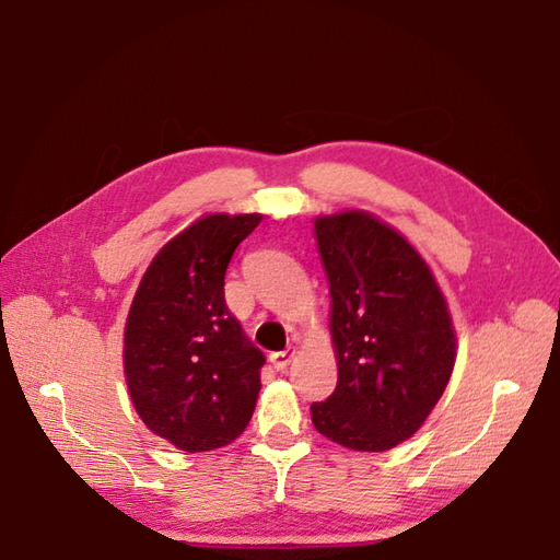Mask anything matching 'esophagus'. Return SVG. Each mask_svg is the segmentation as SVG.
<instances>
[{
    "mask_svg": "<svg viewBox=\"0 0 560 560\" xmlns=\"http://www.w3.org/2000/svg\"><path fill=\"white\" fill-rule=\"evenodd\" d=\"M293 355H295L293 347L283 349V351H273V353H269V363L277 368V371H287L289 363L293 361Z\"/></svg>",
    "mask_w": 560,
    "mask_h": 560,
    "instance_id": "obj_1",
    "label": "esophagus"
}]
</instances>
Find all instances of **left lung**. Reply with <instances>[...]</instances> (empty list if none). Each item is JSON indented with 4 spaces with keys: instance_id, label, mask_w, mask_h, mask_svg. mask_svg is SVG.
<instances>
[{
    "instance_id": "left-lung-1",
    "label": "left lung",
    "mask_w": 560,
    "mask_h": 560,
    "mask_svg": "<svg viewBox=\"0 0 560 560\" xmlns=\"http://www.w3.org/2000/svg\"><path fill=\"white\" fill-rule=\"evenodd\" d=\"M329 279L339 377L313 401V425L335 443L383 452L419 431L450 383L455 331L421 255L371 213L315 221Z\"/></svg>"
}]
</instances>
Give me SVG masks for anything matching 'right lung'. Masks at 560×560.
Masks as SVG:
<instances>
[{"instance_id":"add662e5","label":"right lung","mask_w":560,"mask_h":560,"mask_svg":"<svg viewBox=\"0 0 560 560\" xmlns=\"http://www.w3.org/2000/svg\"><path fill=\"white\" fill-rule=\"evenodd\" d=\"M261 217L213 213L151 261L129 307L125 373L149 431L185 452L223 447L253 419L261 353L223 295L229 261Z\"/></svg>"}]
</instances>
